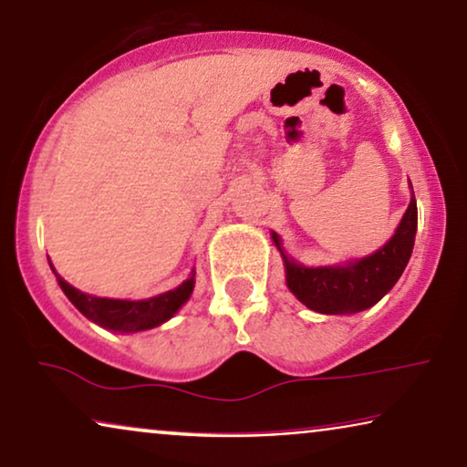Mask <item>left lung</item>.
<instances>
[{
    "label": "left lung",
    "mask_w": 467,
    "mask_h": 467,
    "mask_svg": "<svg viewBox=\"0 0 467 467\" xmlns=\"http://www.w3.org/2000/svg\"><path fill=\"white\" fill-rule=\"evenodd\" d=\"M415 233L417 203L415 194H411V203L392 239L375 254L360 260L339 264V266L306 268L283 252L276 233H273V239L283 255L287 287L306 308L321 312V315H354V312L371 308L394 287L413 254Z\"/></svg>",
    "instance_id": "1"
}]
</instances>
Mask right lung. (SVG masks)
Masks as SVG:
<instances>
[{
    "label": "right lung",
    "instance_id": "add662e5",
    "mask_svg": "<svg viewBox=\"0 0 467 467\" xmlns=\"http://www.w3.org/2000/svg\"><path fill=\"white\" fill-rule=\"evenodd\" d=\"M50 268L54 270L52 264ZM56 278H58L60 289L65 291V296L73 302V306L81 312V315H86L89 321L104 327V329L121 331V333L152 329V327L170 321V318L180 310V306L189 300L194 287V270H192L191 276L186 278L180 287L165 291L161 296L149 297V300L131 302V300H109V297L88 296L83 294V291L75 289L73 285H68L60 275H56Z\"/></svg>",
    "mask_w": 467,
    "mask_h": 467
}]
</instances>
